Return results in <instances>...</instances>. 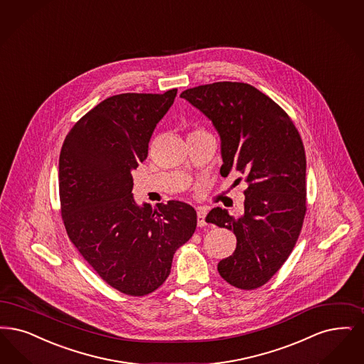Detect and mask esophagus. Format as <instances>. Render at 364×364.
I'll return each mask as SVG.
<instances>
[{"label": "esophagus", "mask_w": 364, "mask_h": 364, "mask_svg": "<svg viewBox=\"0 0 364 364\" xmlns=\"http://www.w3.org/2000/svg\"><path fill=\"white\" fill-rule=\"evenodd\" d=\"M205 215H207V210L203 208V207H200V208L198 210V226L203 228V226L207 225V223H205Z\"/></svg>", "instance_id": "1"}]
</instances>
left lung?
I'll return each mask as SVG.
<instances>
[{
	"label": "left lung",
	"instance_id": "1",
	"mask_svg": "<svg viewBox=\"0 0 364 364\" xmlns=\"http://www.w3.org/2000/svg\"><path fill=\"white\" fill-rule=\"evenodd\" d=\"M180 97L218 131L220 175L240 172L247 183L240 218L220 207L205 217L237 238L233 255L219 262V275L237 289H259L289 259L302 230L307 208L301 135L282 107L249 84L214 82L187 89Z\"/></svg>",
	"mask_w": 364,
	"mask_h": 364
}]
</instances>
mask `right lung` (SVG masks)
<instances>
[{
	"instance_id": "obj_1",
	"label": "right lung",
	"mask_w": 364,
	"mask_h": 364,
	"mask_svg": "<svg viewBox=\"0 0 364 364\" xmlns=\"http://www.w3.org/2000/svg\"><path fill=\"white\" fill-rule=\"evenodd\" d=\"M122 93L97 104L66 135L59 156L62 220L74 247L102 280L131 296L157 290L176 250L196 229V211L169 200L136 205L131 172L146 160L157 123L175 102Z\"/></svg>"
}]
</instances>
